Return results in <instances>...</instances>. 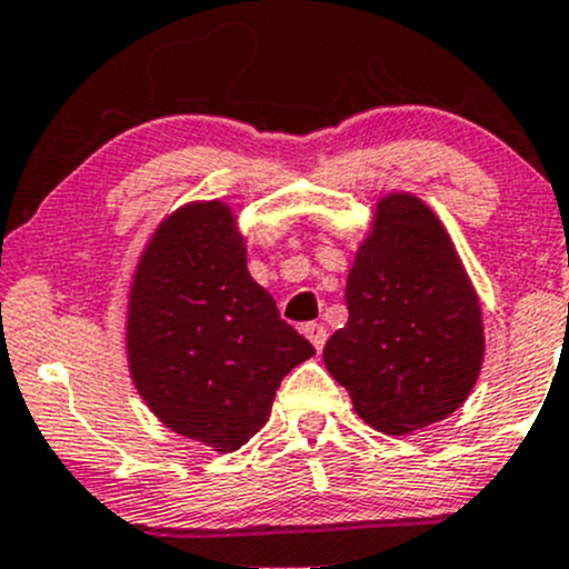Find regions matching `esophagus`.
<instances>
[{"mask_svg":"<svg viewBox=\"0 0 569 569\" xmlns=\"http://www.w3.org/2000/svg\"><path fill=\"white\" fill-rule=\"evenodd\" d=\"M302 332L310 342H313L316 351H323V342H327V329H323V323H305Z\"/></svg>","mask_w":569,"mask_h":569,"instance_id":"obj_1","label":"esophagus"}]
</instances>
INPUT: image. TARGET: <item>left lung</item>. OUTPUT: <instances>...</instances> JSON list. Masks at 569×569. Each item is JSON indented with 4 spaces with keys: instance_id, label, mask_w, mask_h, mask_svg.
Masks as SVG:
<instances>
[{
    "instance_id": "left-lung-1",
    "label": "left lung",
    "mask_w": 569,
    "mask_h": 569,
    "mask_svg": "<svg viewBox=\"0 0 569 569\" xmlns=\"http://www.w3.org/2000/svg\"><path fill=\"white\" fill-rule=\"evenodd\" d=\"M346 302L348 323L323 346V365L370 427L408 435L465 405L483 365V318L429 204L405 191L378 199Z\"/></svg>"
}]
</instances>
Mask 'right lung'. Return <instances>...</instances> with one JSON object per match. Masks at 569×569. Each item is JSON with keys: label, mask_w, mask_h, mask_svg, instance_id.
Here are the masks:
<instances>
[{"label": "right lung", "mask_w": 569, "mask_h": 569, "mask_svg": "<svg viewBox=\"0 0 569 569\" xmlns=\"http://www.w3.org/2000/svg\"><path fill=\"white\" fill-rule=\"evenodd\" d=\"M313 346L248 272L246 237L221 199L156 227L129 286V372L172 432L232 453L270 416L280 380Z\"/></svg>", "instance_id": "obj_1"}]
</instances>
